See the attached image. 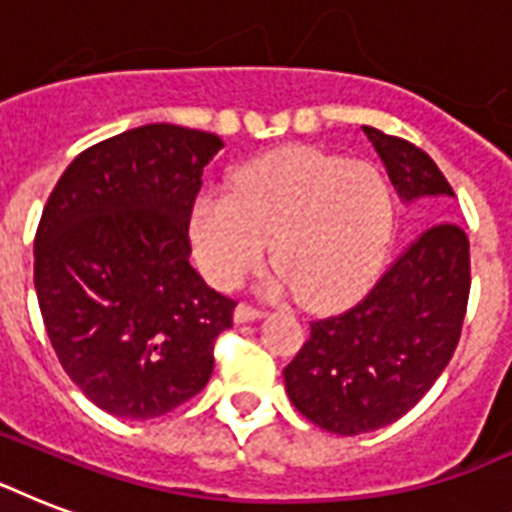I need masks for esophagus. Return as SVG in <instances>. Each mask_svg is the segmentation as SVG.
<instances>
[{
	"label": "esophagus",
	"instance_id": "34e87169",
	"mask_svg": "<svg viewBox=\"0 0 512 512\" xmlns=\"http://www.w3.org/2000/svg\"><path fill=\"white\" fill-rule=\"evenodd\" d=\"M263 316H265L263 308H255V305H247V303L236 305V311H233V319H236V324H247V321L263 319Z\"/></svg>",
	"mask_w": 512,
	"mask_h": 512
}]
</instances>
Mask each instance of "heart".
<instances>
[{"mask_svg": "<svg viewBox=\"0 0 512 512\" xmlns=\"http://www.w3.org/2000/svg\"><path fill=\"white\" fill-rule=\"evenodd\" d=\"M393 228L388 180L366 162L316 148H281L233 177V193H204L191 215L201 271L236 287L273 244L281 284L305 308H340L380 271Z\"/></svg>", "mask_w": 512, "mask_h": 512, "instance_id": "obj_1", "label": "heart"}]
</instances>
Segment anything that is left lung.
Instances as JSON below:
<instances>
[{
	"label": "left lung",
	"instance_id": "8db88e82",
	"mask_svg": "<svg viewBox=\"0 0 512 512\" xmlns=\"http://www.w3.org/2000/svg\"><path fill=\"white\" fill-rule=\"evenodd\" d=\"M401 201L454 196L422 148L364 127ZM470 295V241L457 223L422 231L361 303L311 321L284 369L289 401L337 436L385 428L420 401L449 364Z\"/></svg>",
	"mask_w": 512,
	"mask_h": 512
}]
</instances>
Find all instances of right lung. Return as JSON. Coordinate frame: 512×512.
I'll use <instances>...</instances> for the list:
<instances>
[{
    "mask_svg": "<svg viewBox=\"0 0 512 512\" xmlns=\"http://www.w3.org/2000/svg\"><path fill=\"white\" fill-rule=\"evenodd\" d=\"M223 140L146 124L95 143L52 188L34 287L66 374L103 412L151 420L209 382L231 297L188 263L201 172Z\"/></svg>",
    "mask_w": 512,
    "mask_h": 512,
    "instance_id": "right-lung-1",
    "label": "right lung"
}]
</instances>
